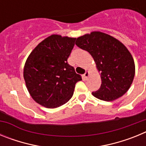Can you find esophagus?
Wrapping results in <instances>:
<instances>
[{
	"label": "esophagus",
	"mask_w": 146,
	"mask_h": 146,
	"mask_svg": "<svg viewBox=\"0 0 146 146\" xmlns=\"http://www.w3.org/2000/svg\"><path fill=\"white\" fill-rule=\"evenodd\" d=\"M83 77H84L85 79H88V77H89V72L86 71V72H85V74H84V75H83Z\"/></svg>",
	"instance_id": "obj_1"
}]
</instances>
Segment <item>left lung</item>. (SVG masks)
I'll return each instance as SVG.
<instances>
[{
  "mask_svg": "<svg viewBox=\"0 0 146 146\" xmlns=\"http://www.w3.org/2000/svg\"><path fill=\"white\" fill-rule=\"evenodd\" d=\"M75 44L91 54L101 72V87L92 92L95 97L110 102L126 93L135 77V66L131 53L123 44L99 31L78 37Z\"/></svg>",
  "mask_w": 146,
  "mask_h": 146,
  "instance_id": "1",
  "label": "left lung"
}]
</instances>
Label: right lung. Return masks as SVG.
Wrapping results in <instances>:
<instances>
[{"instance_id":"1","label":"right lung","mask_w":146,"mask_h":146,"mask_svg":"<svg viewBox=\"0 0 146 146\" xmlns=\"http://www.w3.org/2000/svg\"><path fill=\"white\" fill-rule=\"evenodd\" d=\"M75 38L51 35L40 42L25 62L23 76L34 101L47 108L60 107L73 96L82 80L67 62Z\"/></svg>"}]
</instances>
